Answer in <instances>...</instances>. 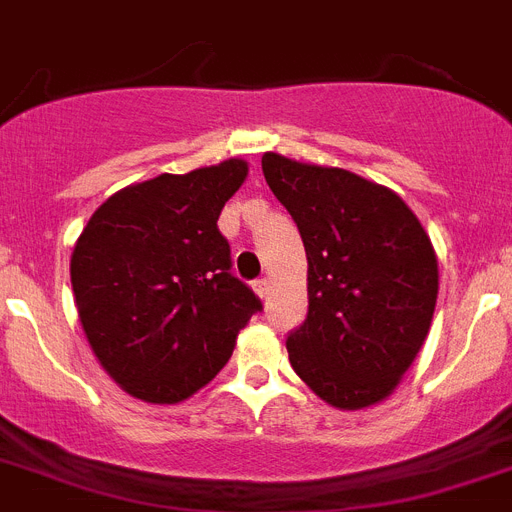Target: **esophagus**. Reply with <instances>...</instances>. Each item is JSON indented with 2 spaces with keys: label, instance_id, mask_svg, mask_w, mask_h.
I'll use <instances>...</instances> for the list:
<instances>
[{
  "label": "esophagus",
  "instance_id": "1",
  "mask_svg": "<svg viewBox=\"0 0 512 512\" xmlns=\"http://www.w3.org/2000/svg\"><path fill=\"white\" fill-rule=\"evenodd\" d=\"M253 290L259 298H269V279L261 277V279H253Z\"/></svg>",
  "mask_w": 512,
  "mask_h": 512
}]
</instances>
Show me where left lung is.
Masks as SVG:
<instances>
[{
  "mask_svg": "<svg viewBox=\"0 0 512 512\" xmlns=\"http://www.w3.org/2000/svg\"><path fill=\"white\" fill-rule=\"evenodd\" d=\"M261 170L308 256V316L287 334L292 370L339 409L386 399L430 331V238L399 196L349 170L274 152Z\"/></svg>",
  "mask_w": 512,
  "mask_h": 512,
  "instance_id": "1",
  "label": "left lung"
}]
</instances>
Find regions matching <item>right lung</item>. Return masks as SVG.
Masks as SVG:
<instances>
[{
	"label": "right lung",
	"mask_w": 512,
	"mask_h": 512,
	"mask_svg": "<svg viewBox=\"0 0 512 512\" xmlns=\"http://www.w3.org/2000/svg\"><path fill=\"white\" fill-rule=\"evenodd\" d=\"M243 160L137 183L100 204L72 253V290L100 365L124 391L176 404L225 368L264 310L240 282L217 220Z\"/></svg>",
	"instance_id": "obj_1"
}]
</instances>
